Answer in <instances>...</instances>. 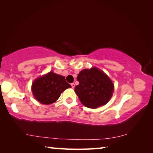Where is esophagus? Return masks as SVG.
Instances as JSON below:
<instances>
[{
	"instance_id": "34e87169",
	"label": "esophagus",
	"mask_w": 153,
	"mask_h": 153,
	"mask_svg": "<svg viewBox=\"0 0 153 153\" xmlns=\"http://www.w3.org/2000/svg\"><path fill=\"white\" fill-rule=\"evenodd\" d=\"M71 86L72 88H74V87H75V84H74V83H71Z\"/></svg>"
}]
</instances>
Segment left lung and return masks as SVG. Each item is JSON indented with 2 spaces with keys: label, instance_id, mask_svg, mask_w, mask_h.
Here are the masks:
<instances>
[{
  "label": "left lung",
  "instance_id": "8db88e82",
  "mask_svg": "<svg viewBox=\"0 0 153 153\" xmlns=\"http://www.w3.org/2000/svg\"><path fill=\"white\" fill-rule=\"evenodd\" d=\"M79 84L75 92L85 107L96 108L105 105L112 97L114 84L104 72L97 67L84 69L77 77Z\"/></svg>",
  "mask_w": 153,
  "mask_h": 153
}]
</instances>
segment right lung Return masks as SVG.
<instances>
[{
  "instance_id": "right-lung-1",
  "label": "right lung",
  "mask_w": 153,
  "mask_h": 153,
  "mask_svg": "<svg viewBox=\"0 0 153 153\" xmlns=\"http://www.w3.org/2000/svg\"><path fill=\"white\" fill-rule=\"evenodd\" d=\"M65 77L51 71L38 77L33 82V95L41 104L50 105L55 102L65 90L71 88Z\"/></svg>"
}]
</instances>
